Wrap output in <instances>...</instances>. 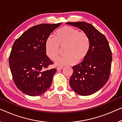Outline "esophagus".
I'll return each instance as SVG.
<instances>
[{"label": "esophagus", "instance_id": "obj_1", "mask_svg": "<svg viewBox=\"0 0 122 122\" xmlns=\"http://www.w3.org/2000/svg\"><path fill=\"white\" fill-rule=\"evenodd\" d=\"M62 68H63V67H62V66L57 67V71H60V70H61Z\"/></svg>", "mask_w": 122, "mask_h": 122}]
</instances>
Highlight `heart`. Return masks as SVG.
<instances>
[{
  "mask_svg": "<svg viewBox=\"0 0 122 122\" xmlns=\"http://www.w3.org/2000/svg\"><path fill=\"white\" fill-rule=\"evenodd\" d=\"M54 38L49 37L45 43V51L51 60H55L63 49L64 55L55 61L56 66L73 65L84 60L90 49L89 36L85 32L71 26H65L54 33Z\"/></svg>",
  "mask_w": 122,
  "mask_h": 122,
  "instance_id": "1",
  "label": "heart"
}]
</instances>
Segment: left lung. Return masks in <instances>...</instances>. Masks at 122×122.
Instances as JSON below:
<instances>
[{
  "instance_id": "obj_1",
  "label": "left lung",
  "mask_w": 122,
  "mask_h": 122,
  "mask_svg": "<svg viewBox=\"0 0 122 122\" xmlns=\"http://www.w3.org/2000/svg\"><path fill=\"white\" fill-rule=\"evenodd\" d=\"M85 32L89 36L90 49L84 60L72 67L70 78L72 89L80 95H90L104 86L110 77L112 51L105 36L85 22H67Z\"/></svg>"
}]
</instances>
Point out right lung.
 <instances>
[{
    "instance_id": "add662e5",
    "label": "right lung",
    "mask_w": 122,
    "mask_h": 122,
    "mask_svg": "<svg viewBox=\"0 0 122 122\" xmlns=\"http://www.w3.org/2000/svg\"><path fill=\"white\" fill-rule=\"evenodd\" d=\"M43 23L29 28L15 41L9 62L15 84L26 95L37 96L50 88L56 68L45 70L53 64L46 55L45 43L51 33L59 27Z\"/></svg>"
}]
</instances>
